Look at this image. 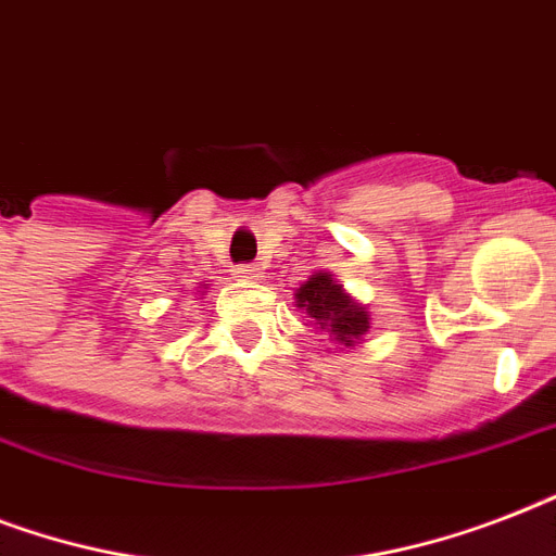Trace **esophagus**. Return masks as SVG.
Here are the masks:
<instances>
[{"instance_id": "esophagus-1", "label": "esophagus", "mask_w": 556, "mask_h": 556, "mask_svg": "<svg viewBox=\"0 0 556 556\" xmlns=\"http://www.w3.org/2000/svg\"><path fill=\"white\" fill-rule=\"evenodd\" d=\"M233 274L239 279H262V268H260V265H239V268H236Z\"/></svg>"}]
</instances>
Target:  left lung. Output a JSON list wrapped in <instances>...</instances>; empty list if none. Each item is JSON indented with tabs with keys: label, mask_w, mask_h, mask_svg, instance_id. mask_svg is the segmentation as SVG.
I'll use <instances>...</instances> for the list:
<instances>
[{
	"label": "left lung",
	"mask_w": 556,
	"mask_h": 556,
	"mask_svg": "<svg viewBox=\"0 0 556 556\" xmlns=\"http://www.w3.org/2000/svg\"><path fill=\"white\" fill-rule=\"evenodd\" d=\"M294 305L308 317L314 329L338 343L340 352L364 343L371 329L369 308L357 303L331 270H314L294 291Z\"/></svg>",
	"instance_id": "8db88e82"
}]
</instances>
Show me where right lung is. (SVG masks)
<instances>
[{
  "label": "right lung",
  "instance_id": "add662e5",
  "mask_svg": "<svg viewBox=\"0 0 556 556\" xmlns=\"http://www.w3.org/2000/svg\"><path fill=\"white\" fill-rule=\"evenodd\" d=\"M204 288H207V286H199V300H201V296H204V294H207V291H204Z\"/></svg>",
  "mask_w": 556,
  "mask_h": 556
}]
</instances>
